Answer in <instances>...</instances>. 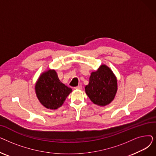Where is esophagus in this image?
Segmentation results:
<instances>
[{
    "mask_svg": "<svg viewBox=\"0 0 156 156\" xmlns=\"http://www.w3.org/2000/svg\"><path fill=\"white\" fill-rule=\"evenodd\" d=\"M75 88L77 89V90H81V89H82V86H81V85H78V86L76 87Z\"/></svg>",
    "mask_w": 156,
    "mask_h": 156,
    "instance_id": "34e87169",
    "label": "esophagus"
}]
</instances>
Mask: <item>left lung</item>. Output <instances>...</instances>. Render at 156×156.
<instances>
[{"label": "left lung", "mask_w": 156, "mask_h": 156, "mask_svg": "<svg viewBox=\"0 0 156 156\" xmlns=\"http://www.w3.org/2000/svg\"><path fill=\"white\" fill-rule=\"evenodd\" d=\"M118 90L117 79L112 70L105 64L92 72L85 92L91 101L99 106L109 104L114 99Z\"/></svg>", "instance_id": "obj_1"}]
</instances>
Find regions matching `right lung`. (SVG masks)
Here are the masks:
<instances>
[{
  "label": "right lung",
  "mask_w": 156,
  "mask_h": 156,
  "mask_svg": "<svg viewBox=\"0 0 156 156\" xmlns=\"http://www.w3.org/2000/svg\"><path fill=\"white\" fill-rule=\"evenodd\" d=\"M71 92V88L61 82L54 69H48L41 74L35 84L38 101L48 109L60 108Z\"/></svg>",
  "instance_id": "obj_1"
}]
</instances>
